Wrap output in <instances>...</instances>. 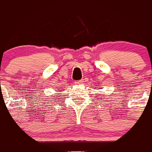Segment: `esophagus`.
Segmentation results:
<instances>
[{
	"label": "esophagus",
	"instance_id": "esophagus-1",
	"mask_svg": "<svg viewBox=\"0 0 152 152\" xmlns=\"http://www.w3.org/2000/svg\"><path fill=\"white\" fill-rule=\"evenodd\" d=\"M83 80H78V81H76V82H75L77 86H79V85H82V84H83Z\"/></svg>",
	"mask_w": 152,
	"mask_h": 152
}]
</instances>
